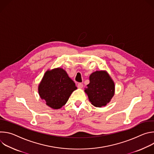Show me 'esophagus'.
<instances>
[{
    "mask_svg": "<svg viewBox=\"0 0 154 154\" xmlns=\"http://www.w3.org/2000/svg\"><path fill=\"white\" fill-rule=\"evenodd\" d=\"M83 84L82 83H79L78 84H77V87L79 88H83Z\"/></svg>",
    "mask_w": 154,
    "mask_h": 154,
    "instance_id": "esophagus-1",
    "label": "esophagus"
}]
</instances>
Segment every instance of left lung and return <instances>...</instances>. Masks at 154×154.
I'll use <instances>...</instances> for the list:
<instances>
[{
	"label": "left lung",
	"instance_id": "left-lung-1",
	"mask_svg": "<svg viewBox=\"0 0 154 154\" xmlns=\"http://www.w3.org/2000/svg\"><path fill=\"white\" fill-rule=\"evenodd\" d=\"M85 92L91 104L96 107L105 106L115 94V83L104 71H96L90 76V83Z\"/></svg>",
	"mask_w": 154,
	"mask_h": 154
}]
</instances>
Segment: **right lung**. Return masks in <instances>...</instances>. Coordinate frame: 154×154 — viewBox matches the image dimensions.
I'll use <instances>...</instances> for the list:
<instances>
[{
  "label": "right lung",
  "instance_id": "obj_1",
  "mask_svg": "<svg viewBox=\"0 0 154 154\" xmlns=\"http://www.w3.org/2000/svg\"><path fill=\"white\" fill-rule=\"evenodd\" d=\"M77 89L75 83L63 69L48 70L38 86L41 98L53 109H59L66 104L72 93Z\"/></svg>",
  "mask_w": 154,
  "mask_h": 154
}]
</instances>
